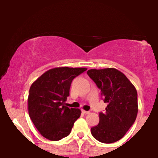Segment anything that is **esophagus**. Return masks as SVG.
<instances>
[{
	"mask_svg": "<svg viewBox=\"0 0 158 158\" xmlns=\"http://www.w3.org/2000/svg\"><path fill=\"white\" fill-rule=\"evenodd\" d=\"M81 112H82V113L85 114H88L90 113V111H87V110H81Z\"/></svg>",
	"mask_w": 158,
	"mask_h": 158,
	"instance_id": "obj_1",
	"label": "esophagus"
}]
</instances>
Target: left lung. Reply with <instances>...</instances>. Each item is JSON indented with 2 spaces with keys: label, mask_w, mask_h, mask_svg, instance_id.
I'll return each mask as SVG.
<instances>
[{
  "label": "left lung",
  "mask_w": 158,
  "mask_h": 158,
  "mask_svg": "<svg viewBox=\"0 0 158 158\" xmlns=\"http://www.w3.org/2000/svg\"><path fill=\"white\" fill-rule=\"evenodd\" d=\"M98 88L104 102L108 104L104 114L99 113V124L90 128L98 141L111 143L118 141L135 123L138 111L135 87L122 72L115 68L87 72Z\"/></svg>",
  "instance_id": "obj_1"
}]
</instances>
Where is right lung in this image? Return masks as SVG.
<instances>
[{
	"instance_id": "1",
	"label": "right lung",
	"mask_w": 158,
	"mask_h": 158,
	"mask_svg": "<svg viewBox=\"0 0 158 158\" xmlns=\"http://www.w3.org/2000/svg\"><path fill=\"white\" fill-rule=\"evenodd\" d=\"M86 70L68 67L52 68L32 84L27 99L29 115L45 138L57 141L70 135L81 110L68 108L65 102L73 79Z\"/></svg>"
}]
</instances>
